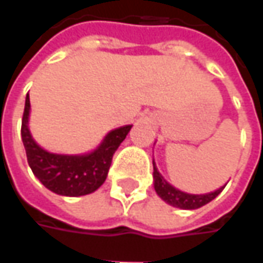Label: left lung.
<instances>
[{"instance_id":"left-lung-1","label":"left lung","mask_w":263,"mask_h":263,"mask_svg":"<svg viewBox=\"0 0 263 263\" xmlns=\"http://www.w3.org/2000/svg\"><path fill=\"white\" fill-rule=\"evenodd\" d=\"M153 168H154V172H153L154 191L166 204L172 205L175 208H180V210H196V208L204 206L221 194V191L226 186H221V187L215 189L214 192H208V194H187V192H183L168 183L159 172L154 160H153Z\"/></svg>"}]
</instances>
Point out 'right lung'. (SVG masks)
I'll use <instances>...</instances> for the list:
<instances>
[{"label": "right lung", "instance_id": "right-lung-1", "mask_svg": "<svg viewBox=\"0 0 263 263\" xmlns=\"http://www.w3.org/2000/svg\"><path fill=\"white\" fill-rule=\"evenodd\" d=\"M30 99L26 96L22 140L27 163L33 175L41 180L50 192L62 196H83L93 194L103 185L112 163L115 151L121 145L132 125H123L104 135L95 149L84 154H58L42 148L33 140L30 128Z\"/></svg>", "mask_w": 263, "mask_h": 263}]
</instances>
